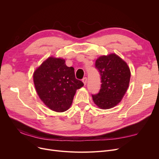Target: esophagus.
<instances>
[{"mask_svg": "<svg viewBox=\"0 0 159 159\" xmlns=\"http://www.w3.org/2000/svg\"><path fill=\"white\" fill-rule=\"evenodd\" d=\"M82 82L84 83V84L86 85V83H87V77H84L82 79Z\"/></svg>", "mask_w": 159, "mask_h": 159, "instance_id": "34e87169", "label": "esophagus"}]
</instances>
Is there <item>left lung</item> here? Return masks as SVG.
Instances as JSON below:
<instances>
[{"label": "left lung", "instance_id": "left-lung-1", "mask_svg": "<svg viewBox=\"0 0 159 159\" xmlns=\"http://www.w3.org/2000/svg\"><path fill=\"white\" fill-rule=\"evenodd\" d=\"M101 79L99 92L92 95L93 101L101 109L117 105L126 93L130 80V70L126 62L115 53L98 57L95 62Z\"/></svg>", "mask_w": 159, "mask_h": 159}]
</instances>
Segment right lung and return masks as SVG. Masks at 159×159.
Instances as JSON below:
<instances>
[{
  "instance_id": "1",
  "label": "right lung",
  "mask_w": 159,
  "mask_h": 159,
  "mask_svg": "<svg viewBox=\"0 0 159 159\" xmlns=\"http://www.w3.org/2000/svg\"><path fill=\"white\" fill-rule=\"evenodd\" d=\"M33 82L41 101L57 112L68 110L77 89L84 86L75 78L73 67L67 66L64 59L52 57L35 71Z\"/></svg>"
}]
</instances>
